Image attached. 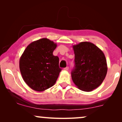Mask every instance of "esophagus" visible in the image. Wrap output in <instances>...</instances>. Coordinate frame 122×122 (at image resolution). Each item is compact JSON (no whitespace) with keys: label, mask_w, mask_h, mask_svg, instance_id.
Returning <instances> with one entry per match:
<instances>
[{"label":"esophagus","mask_w":122,"mask_h":122,"mask_svg":"<svg viewBox=\"0 0 122 122\" xmlns=\"http://www.w3.org/2000/svg\"><path fill=\"white\" fill-rule=\"evenodd\" d=\"M68 69H69V67H68V66H66V68H64L65 71H68Z\"/></svg>","instance_id":"esophagus-1"}]
</instances>
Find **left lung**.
Wrapping results in <instances>:
<instances>
[{
	"label": "left lung",
	"mask_w": 122,
	"mask_h": 122,
	"mask_svg": "<svg viewBox=\"0 0 122 122\" xmlns=\"http://www.w3.org/2000/svg\"><path fill=\"white\" fill-rule=\"evenodd\" d=\"M75 68L71 78L78 88L84 92L96 89L105 79L107 63L104 53L93 43L83 41L73 46Z\"/></svg>",
	"instance_id": "left-lung-1"
}]
</instances>
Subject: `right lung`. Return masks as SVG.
Listing matches in <instances>:
<instances>
[{
	"mask_svg": "<svg viewBox=\"0 0 122 122\" xmlns=\"http://www.w3.org/2000/svg\"><path fill=\"white\" fill-rule=\"evenodd\" d=\"M57 45L47 38L29 44L19 59V68L26 84L31 89L43 92L56 83L61 71L59 58L53 52Z\"/></svg>",
	"mask_w": 122,
	"mask_h": 122,
	"instance_id": "add662e5",
	"label": "right lung"
}]
</instances>
